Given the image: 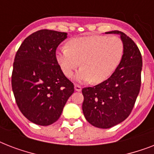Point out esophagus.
<instances>
[{"mask_svg":"<svg viewBox=\"0 0 154 154\" xmlns=\"http://www.w3.org/2000/svg\"><path fill=\"white\" fill-rule=\"evenodd\" d=\"M74 89L77 92L82 91V87L80 86V85H74Z\"/></svg>","mask_w":154,"mask_h":154,"instance_id":"34e87169","label":"esophagus"}]
</instances>
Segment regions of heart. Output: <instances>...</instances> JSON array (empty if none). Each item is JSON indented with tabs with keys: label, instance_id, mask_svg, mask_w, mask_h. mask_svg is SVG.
I'll list each match as a JSON object with an SVG mask.
<instances>
[{
	"label": "heart",
	"instance_id": "b5f03b06",
	"mask_svg": "<svg viewBox=\"0 0 154 154\" xmlns=\"http://www.w3.org/2000/svg\"><path fill=\"white\" fill-rule=\"evenodd\" d=\"M68 46L57 50L56 59L67 77H72L82 64L83 67L76 76L81 82L101 83L107 80L117 68L124 53L123 42L117 37H77L70 39Z\"/></svg>",
	"mask_w": 154,
	"mask_h": 154
}]
</instances>
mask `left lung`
Listing matches in <instances>:
<instances>
[{
    "label": "left lung",
    "instance_id": "8db88e82",
    "mask_svg": "<svg viewBox=\"0 0 154 154\" xmlns=\"http://www.w3.org/2000/svg\"><path fill=\"white\" fill-rule=\"evenodd\" d=\"M105 33L121 36L124 45L121 62L105 82L82 89L85 117L92 125L101 129L119 124L131 113L140 92L142 69L141 52L130 37L118 30Z\"/></svg>",
    "mask_w": 154,
    "mask_h": 154
}]
</instances>
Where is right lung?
I'll return each mask as SVG.
<instances>
[{"mask_svg":"<svg viewBox=\"0 0 154 154\" xmlns=\"http://www.w3.org/2000/svg\"><path fill=\"white\" fill-rule=\"evenodd\" d=\"M66 32L42 29L26 37L16 53L12 88L22 114L34 124L57 122L74 85L60 69L56 50Z\"/></svg>","mask_w":154,"mask_h":154,"instance_id":"add662e5","label":"right lung"}]
</instances>
